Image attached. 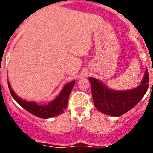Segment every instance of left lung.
<instances>
[{"label": "left lung", "instance_id": "left-lung-1", "mask_svg": "<svg viewBox=\"0 0 153 153\" xmlns=\"http://www.w3.org/2000/svg\"><path fill=\"white\" fill-rule=\"evenodd\" d=\"M94 105L103 114L119 117L133 109L140 102L149 88V72L146 69L140 84L133 90L114 91L102 82L89 78Z\"/></svg>", "mask_w": 153, "mask_h": 153}]
</instances>
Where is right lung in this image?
<instances>
[{
    "label": "right lung",
    "mask_w": 153,
    "mask_h": 153,
    "mask_svg": "<svg viewBox=\"0 0 153 153\" xmlns=\"http://www.w3.org/2000/svg\"><path fill=\"white\" fill-rule=\"evenodd\" d=\"M74 83H75V81H72L69 83H67L62 88V90L61 91L59 94L56 97V98H55L48 105H38L36 102H27V101L23 100L19 98L16 94L15 92L13 91L10 83L8 81V88H9L10 93L16 102L20 105H21L24 109H26L27 112H29L38 117L45 119L59 115L67 108L69 95Z\"/></svg>",
    "instance_id": "right-lung-1"
}]
</instances>
